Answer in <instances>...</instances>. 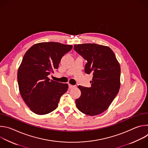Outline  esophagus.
<instances>
[{
    "mask_svg": "<svg viewBox=\"0 0 148 148\" xmlns=\"http://www.w3.org/2000/svg\"><path fill=\"white\" fill-rule=\"evenodd\" d=\"M69 86L70 88H75L76 87L75 86H73V85H71V84H69Z\"/></svg>",
    "mask_w": 148,
    "mask_h": 148,
    "instance_id": "1",
    "label": "esophagus"
}]
</instances>
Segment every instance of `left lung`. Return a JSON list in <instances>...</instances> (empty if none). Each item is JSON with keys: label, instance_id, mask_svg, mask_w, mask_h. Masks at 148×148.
Returning <instances> with one entry per match:
<instances>
[{"label": "left lung", "instance_id": "obj_1", "mask_svg": "<svg viewBox=\"0 0 148 148\" xmlns=\"http://www.w3.org/2000/svg\"><path fill=\"white\" fill-rule=\"evenodd\" d=\"M74 50L87 60L84 71L92 74L91 87L78 86L81 94L76 99L77 108L90 116L107 110L119 92L121 68L113 51L94 43L74 46Z\"/></svg>", "mask_w": 148, "mask_h": 148}]
</instances>
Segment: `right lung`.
Segmentation results:
<instances>
[{
  "label": "right lung",
  "mask_w": 148,
  "mask_h": 148,
  "mask_svg": "<svg viewBox=\"0 0 148 148\" xmlns=\"http://www.w3.org/2000/svg\"><path fill=\"white\" fill-rule=\"evenodd\" d=\"M73 48L57 42H43L32 46L18 69L20 93L34 113L45 115L55 110L68 84L50 80L49 75L58 68L61 58Z\"/></svg>",
  "instance_id": "obj_1"
}]
</instances>
